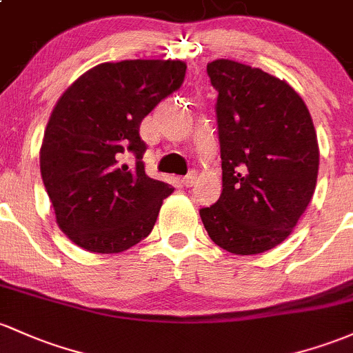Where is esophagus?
<instances>
[{"label": "esophagus", "mask_w": 353, "mask_h": 353, "mask_svg": "<svg viewBox=\"0 0 353 353\" xmlns=\"http://www.w3.org/2000/svg\"><path fill=\"white\" fill-rule=\"evenodd\" d=\"M195 180H196V173L195 172H190L187 176L181 178V183H183V187L188 188V187H192L193 183H195Z\"/></svg>", "instance_id": "esophagus-1"}]
</instances>
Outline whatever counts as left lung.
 <instances>
[{
	"instance_id": "8db88e82",
	"label": "left lung",
	"mask_w": 353,
	"mask_h": 353,
	"mask_svg": "<svg viewBox=\"0 0 353 353\" xmlns=\"http://www.w3.org/2000/svg\"><path fill=\"white\" fill-rule=\"evenodd\" d=\"M222 193L200 208L219 248L249 256L276 248L312 200L318 176L316 132L308 108L288 82L261 69L214 60Z\"/></svg>"
}]
</instances>
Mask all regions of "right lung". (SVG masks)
I'll list each match as a JSON object with an SVG mask.
<instances>
[{"label": "right lung", "mask_w": 353, "mask_h": 353, "mask_svg": "<svg viewBox=\"0 0 353 353\" xmlns=\"http://www.w3.org/2000/svg\"><path fill=\"white\" fill-rule=\"evenodd\" d=\"M180 60L101 63L62 94L48 119L40 172L57 223L90 252L114 254L150 236L172 185L145 173L141 121L183 84ZM133 157L135 163L123 161Z\"/></svg>", "instance_id": "obj_1"}]
</instances>
